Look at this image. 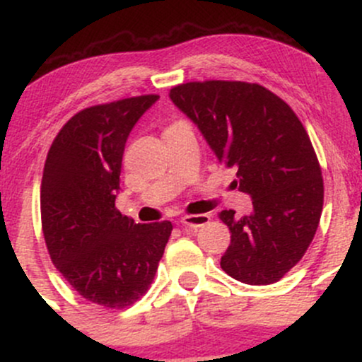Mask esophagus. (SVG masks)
I'll return each mask as SVG.
<instances>
[{
    "instance_id": "34e87169",
    "label": "esophagus",
    "mask_w": 362,
    "mask_h": 362,
    "mask_svg": "<svg viewBox=\"0 0 362 362\" xmlns=\"http://www.w3.org/2000/svg\"><path fill=\"white\" fill-rule=\"evenodd\" d=\"M209 219H211L209 214H187L180 219V223L182 226L185 228H201L209 223Z\"/></svg>"
}]
</instances>
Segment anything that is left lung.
I'll list each match as a JSON object with an SVG mask.
<instances>
[{"mask_svg":"<svg viewBox=\"0 0 362 362\" xmlns=\"http://www.w3.org/2000/svg\"><path fill=\"white\" fill-rule=\"evenodd\" d=\"M170 98L197 124L219 163L253 209L236 218L224 209L231 243L221 269L252 286L277 282L308 250L323 209V178L308 132L294 110L259 83L190 81Z\"/></svg>","mask_w":362,"mask_h":362,"instance_id":"obj_1","label":"left lung"}]
</instances>
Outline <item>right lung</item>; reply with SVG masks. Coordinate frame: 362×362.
Instances as JSON below:
<instances>
[{
  "instance_id": "1",
  "label": "right lung",
  "mask_w": 362,
  "mask_h": 362,
  "mask_svg": "<svg viewBox=\"0 0 362 362\" xmlns=\"http://www.w3.org/2000/svg\"><path fill=\"white\" fill-rule=\"evenodd\" d=\"M158 95L74 114L49 148L40 184L42 233L52 264L86 301L112 310L149 289L172 223H134L115 207L124 146Z\"/></svg>"
}]
</instances>
